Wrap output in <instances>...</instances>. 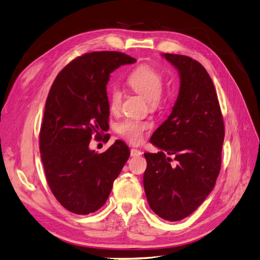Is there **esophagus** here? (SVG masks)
Masks as SVG:
<instances>
[{"instance_id":"1","label":"esophagus","mask_w":260,"mask_h":260,"mask_svg":"<svg viewBox=\"0 0 260 260\" xmlns=\"http://www.w3.org/2000/svg\"><path fill=\"white\" fill-rule=\"evenodd\" d=\"M143 153L141 152L140 149H136V148H132L131 149V156L133 157H138V156H141Z\"/></svg>"}]
</instances>
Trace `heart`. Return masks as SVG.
<instances>
[{"instance_id":"1","label":"heart","mask_w":260,"mask_h":260,"mask_svg":"<svg viewBox=\"0 0 260 260\" xmlns=\"http://www.w3.org/2000/svg\"><path fill=\"white\" fill-rule=\"evenodd\" d=\"M128 86L142 95L149 102L150 107H158L162 100V86H164V74L152 65L143 64L133 70L127 76ZM123 99L122 89L114 86L110 94V105L113 111L120 106ZM148 124L135 119H125L117 126L118 134L132 143H140L143 133L147 129Z\"/></svg>"}]
</instances>
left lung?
<instances>
[{"mask_svg": "<svg viewBox=\"0 0 260 260\" xmlns=\"http://www.w3.org/2000/svg\"><path fill=\"white\" fill-rule=\"evenodd\" d=\"M161 55L178 71L180 86L171 115L150 137L160 152L144 154L147 167L143 182L153 212L177 221L194 213L213 190L225 127L215 86L204 66L185 55ZM166 153L175 156L176 167H171Z\"/></svg>", "mask_w": 260, "mask_h": 260, "instance_id": "8db88e82", "label": "left lung"}]
</instances>
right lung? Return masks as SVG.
<instances>
[{"label": "right lung", "mask_w": 260, "mask_h": 260, "mask_svg": "<svg viewBox=\"0 0 260 260\" xmlns=\"http://www.w3.org/2000/svg\"><path fill=\"white\" fill-rule=\"evenodd\" d=\"M136 59L120 52H93L73 59L59 72L45 103L40 152L46 180L64 208L77 215L99 210L129 157L117 140L98 154L88 145L108 131L110 74Z\"/></svg>", "instance_id": "obj_1"}]
</instances>
